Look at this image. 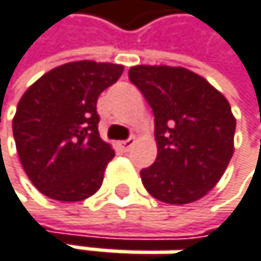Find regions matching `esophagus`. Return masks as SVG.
I'll return each instance as SVG.
<instances>
[{"label": "esophagus", "mask_w": 261, "mask_h": 261, "mask_svg": "<svg viewBox=\"0 0 261 261\" xmlns=\"http://www.w3.org/2000/svg\"><path fill=\"white\" fill-rule=\"evenodd\" d=\"M117 144H118V147H120V149L129 150V149L133 147V144H135V138H128V139H125V141H118Z\"/></svg>", "instance_id": "1"}]
</instances>
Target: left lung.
<instances>
[{"label": "left lung", "mask_w": 261, "mask_h": 261, "mask_svg": "<svg viewBox=\"0 0 261 261\" xmlns=\"http://www.w3.org/2000/svg\"><path fill=\"white\" fill-rule=\"evenodd\" d=\"M152 107L157 159L141 170L150 196L191 204L215 188L234 152L236 118L228 99L185 67L135 65L128 72Z\"/></svg>", "instance_id": "1"}]
</instances>
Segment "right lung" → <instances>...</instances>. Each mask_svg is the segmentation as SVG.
Listing matches in <instances>:
<instances>
[{
    "instance_id": "obj_1",
    "label": "right lung",
    "mask_w": 261,
    "mask_h": 261,
    "mask_svg": "<svg viewBox=\"0 0 261 261\" xmlns=\"http://www.w3.org/2000/svg\"><path fill=\"white\" fill-rule=\"evenodd\" d=\"M123 65L76 61L56 67L23 93L12 118L25 173L41 194L78 202L101 188L112 146L97 132V97Z\"/></svg>"
}]
</instances>
